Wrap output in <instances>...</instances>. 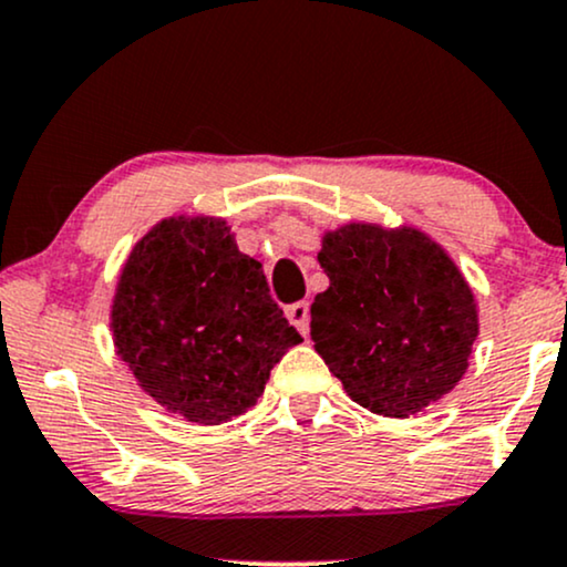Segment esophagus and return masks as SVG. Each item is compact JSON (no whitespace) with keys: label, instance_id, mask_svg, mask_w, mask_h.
<instances>
[{"label":"esophagus","instance_id":"34e87169","mask_svg":"<svg viewBox=\"0 0 567 567\" xmlns=\"http://www.w3.org/2000/svg\"><path fill=\"white\" fill-rule=\"evenodd\" d=\"M285 315H288V320L296 324V328L301 330L303 336L309 333V303H306V301L290 303L288 309H285Z\"/></svg>","mask_w":567,"mask_h":567}]
</instances>
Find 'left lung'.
<instances>
[{
  "mask_svg": "<svg viewBox=\"0 0 567 567\" xmlns=\"http://www.w3.org/2000/svg\"><path fill=\"white\" fill-rule=\"evenodd\" d=\"M330 288L311 303V341L347 394L408 419L470 365L477 309L440 245L415 229L349 224L322 239Z\"/></svg>",
  "mask_w": 567,
  "mask_h": 567,
  "instance_id": "8db88e82",
  "label": "left lung"
}]
</instances>
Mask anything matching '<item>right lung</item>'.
<instances>
[{
    "label": "right lung",
    "mask_w": 567,
    "mask_h": 567,
    "mask_svg": "<svg viewBox=\"0 0 567 567\" xmlns=\"http://www.w3.org/2000/svg\"><path fill=\"white\" fill-rule=\"evenodd\" d=\"M114 343L159 405L220 424L256 405L298 341L261 264L216 218H173L135 245L112 309Z\"/></svg>",
    "instance_id": "obj_1"
}]
</instances>
